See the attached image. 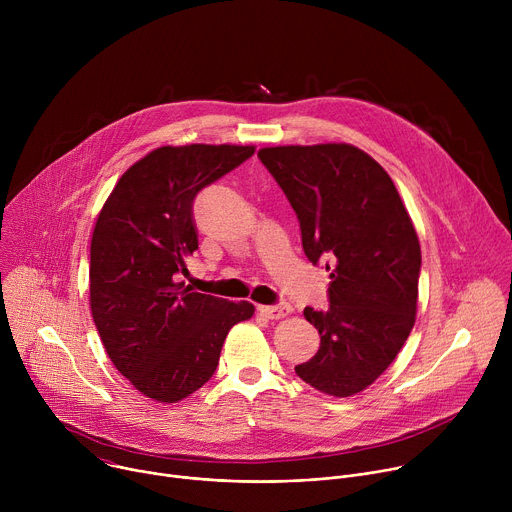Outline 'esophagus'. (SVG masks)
Wrapping results in <instances>:
<instances>
[{"mask_svg":"<svg viewBox=\"0 0 512 512\" xmlns=\"http://www.w3.org/2000/svg\"><path fill=\"white\" fill-rule=\"evenodd\" d=\"M259 312L269 318V320H279L285 318L287 314H291V306L289 304H277V306H259Z\"/></svg>","mask_w":512,"mask_h":512,"instance_id":"34e87169","label":"esophagus"}]
</instances>
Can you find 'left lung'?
I'll return each instance as SVG.
<instances>
[{
	"label": "left lung",
	"instance_id": "obj_1",
	"mask_svg": "<svg viewBox=\"0 0 512 512\" xmlns=\"http://www.w3.org/2000/svg\"><path fill=\"white\" fill-rule=\"evenodd\" d=\"M259 160L296 210L306 257L330 271L326 310L306 308L318 352L296 373L332 397L373 385L403 348L417 314L421 249L381 164L350 143L279 145Z\"/></svg>",
	"mask_w": 512,
	"mask_h": 512
}]
</instances>
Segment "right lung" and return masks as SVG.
<instances>
[{
	"label": "right lung",
	"mask_w": 512,
	"mask_h": 512,
	"mask_svg": "<svg viewBox=\"0 0 512 512\" xmlns=\"http://www.w3.org/2000/svg\"><path fill=\"white\" fill-rule=\"evenodd\" d=\"M253 154V145H164L119 178L97 216L93 320L115 369L154 401L178 403L198 391L229 330L255 312L178 281L198 249L196 194Z\"/></svg>",
	"instance_id": "right-lung-1"
}]
</instances>
